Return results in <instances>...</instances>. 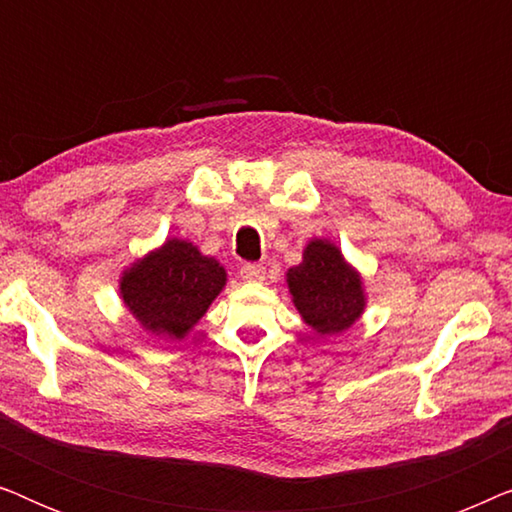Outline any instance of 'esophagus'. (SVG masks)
<instances>
[{
    "instance_id": "esophagus-1",
    "label": "esophagus",
    "mask_w": 512,
    "mask_h": 512,
    "mask_svg": "<svg viewBox=\"0 0 512 512\" xmlns=\"http://www.w3.org/2000/svg\"><path fill=\"white\" fill-rule=\"evenodd\" d=\"M240 275H242L244 282H263V279H265V268H263V265H258V263H247L240 270Z\"/></svg>"
}]
</instances>
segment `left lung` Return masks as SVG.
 I'll list each match as a JSON object with an SVG mask.
<instances>
[{"label": "left lung", "mask_w": 512, "mask_h": 512, "mask_svg": "<svg viewBox=\"0 0 512 512\" xmlns=\"http://www.w3.org/2000/svg\"><path fill=\"white\" fill-rule=\"evenodd\" d=\"M291 303L321 338L340 335L363 317L368 305L361 272L326 237H312L303 261L286 270Z\"/></svg>", "instance_id": "left-lung-1"}]
</instances>
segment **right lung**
<instances>
[{
  "instance_id": "obj_1",
  "label": "right lung",
  "mask_w": 512,
  "mask_h": 512,
  "mask_svg": "<svg viewBox=\"0 0 512 512\" xmlns=\"http://www.w3.org/2000/svg\"><path fill=\"white\" fill-rule=\"evenodd\" d=\"M228 272L184 237H167L118 277L121 300L142 331L181 342L226 289Z\"/></svg>"
}]
</instances>
